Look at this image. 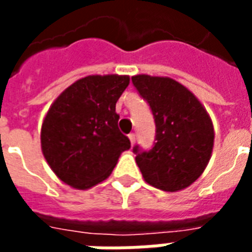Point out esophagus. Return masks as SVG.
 Instances as JSON below:
<instances>
[{
    "label": "esophagus",
    "instance_id": "34e87169",
    "mask_svg": "<svg viewBox=\"0 0 252 252\" xmlns=\"http://www.w3.org/2000/svg\"><path fill=\"white\" fill-rule=\"evenodd\" d=\"M128 137H129V140H131V144L133 146V144H135V140H136V136H135V133H129V135H128Z\"/></svg>",
    "mask_w": 252,
    "mask_h": 252
}]
</instances>
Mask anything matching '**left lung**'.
Returning <instances> with one entry per match:
<instances>
[{"label": "left lung", "instance_id": "1", "mask_svg": "<svg viewBox=\"0 0 252 252\" xmlns=\"http://www.w3.org/2000/svg\"><path fill=\"white\" fill-rule=\"evenodd\" d=\"M132 82L150 104L157 126V143L150 151L133 148L143 178L164 191L186 189L209 163L215 142L211 117L194 94L175 79L139 74Z\"/></svg>", "mask_w": 252, "mask_h": 252}]
</instances>
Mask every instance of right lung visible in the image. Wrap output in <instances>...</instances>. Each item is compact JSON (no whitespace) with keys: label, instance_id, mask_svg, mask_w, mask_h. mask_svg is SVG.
<instances>
[{"label":"right lung","instance_id":"add662e5","mask_svg":"<svg viewBox=\"0 0 252 252\" xmlns=\"http://www.w3.org/2000/svg\"><path fill=\"white\" fill-rule=\"evenodd\" d=\"M128 85V75H89L70 85L50 106L41 126V151L68 186L86 190L102 182L121 153L131 148L116 113Z\"/></svg>","mask_w":252,"mask_h":252}]
</instances>
